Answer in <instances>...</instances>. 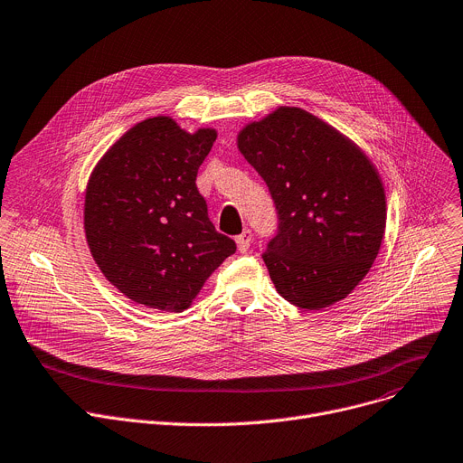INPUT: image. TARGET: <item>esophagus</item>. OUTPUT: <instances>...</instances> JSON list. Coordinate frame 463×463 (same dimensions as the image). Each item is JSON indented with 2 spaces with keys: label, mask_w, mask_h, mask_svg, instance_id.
Masks as SVG:
<instances>
[{
  "label": "esophagus",
  "mask_w": 463,
  "mask_h": 463,
  "mask_svg": "<svg viewBox=\"0 0 463 463\" xmlns=\"http://www.w3.org/2000/svg\"><path fill=\"white\" fill-rule=\"evenodd\" d=\"M250 241H253V234H250V231H243L240 236H236V245H238L240 253H245Z\"/></svg>",
  "instance_id": "34e87169"
}]
</instances>
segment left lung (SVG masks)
<instances>
[{
    "mask_svg": "<svg viewBox=\"0 0 463 463\" xmlns=\"http://www.w3.org/2000/svg\"><path fill=\"white\" fill-rule=\"evenodd\" d=\"M236 144L277 206L279 232L262 255L277 291L305 310L345 299L386 231L384 184L371 158L299 107L247 123Z\"/></svg>",
    "mask_w": 463,
    "mask_h": 463,
    "instance_id": "8db88e82",
    "label": "left lung"
}]
</instances>
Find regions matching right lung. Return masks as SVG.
<instances>
[{
	"label": "right lung",
	"instance_id": "add662e5",
	"mask_svg": "<svg viewBox=\"0 0 463 463\" xmlns=\"http://www.w3.org/2000/svg\"><path fill=\"white\" fill-rule=\"evenodd\" d=\"M218 133L184 131L170 116L147 118L99 158L85 192L90 253L125 298L186 310L206 279L236 250L208 220L195 186Z\"/></svg>",
	"mask_w": 463,
	"mask_h": 463
}]
</instances>
